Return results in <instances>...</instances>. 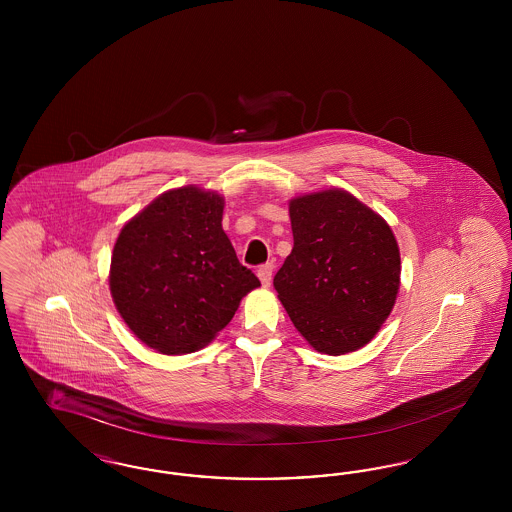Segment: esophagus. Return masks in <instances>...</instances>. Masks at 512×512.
Returning a JSON list of instances; mask_svg holds the SVG:
<instances>
[{
	"mask_svg": "<svg viewBox=\"0 0 512 512\" xmlns=\"http://www.w3.org/2000/svg\"><path fill=\"white\" fill-rule=\"evenodd\" d=\"M272 272H274V265H272V263L261 265L259 270H257V276H259V280H261V284H263L265 288H268L270 282H272Z\"/></svg>",
	"mask_w": 512,
	"mask_h": 512,
	"instance_id": "1",
	"label": "esophagus"
}]
</instances>
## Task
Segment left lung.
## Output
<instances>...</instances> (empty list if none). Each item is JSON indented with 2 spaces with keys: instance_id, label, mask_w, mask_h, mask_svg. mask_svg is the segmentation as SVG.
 <instances>
[{
  "instance_id": "obj_1",
  "label": "left lung",
  "mask_w": 512,
  "mask_h": 512,
  "mask_svg": "<svg viewBox=\"0 0 512 512\" xmlns=\"http://www.w3.org/2000/svg\"><path fill=\"white\" fill-rule=\"evenodd\" d=\"M293 249L274 288L317 351L361 349L390 317L401 257L390 224L355 195L324 190L290 201Z\"/></svg>"
}]
</instances>
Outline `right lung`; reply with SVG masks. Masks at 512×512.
Wrapping results in <instances>:
<instances>
[{"mask_svg":"<svg viewBox=\"0 0 512 512\" xmlns=\"http://www.w3.org/2000/svg\"><path fill=\"white\" fill-rule=\"evenodd\" d=\"M224 199L195 186L169 190L122 226L109 288L136 338L165 353L215 340L242 297L261 286L222 230Z\"/></svg>","mask_w":512,"mask_h":512,"instance_id":"1","label":"right lung"}]
</instances>
